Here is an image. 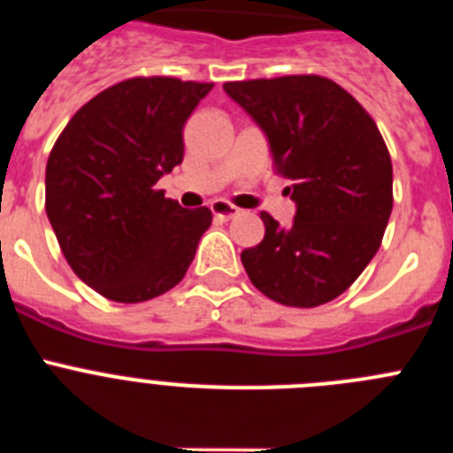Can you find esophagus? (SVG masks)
<instances>
[{
  "label": "esophagus",
  "instance_id": "34e87169",
  "mask_svg": "<svg viewBox=\"0 0 453 453\" xmlns=\"http://www.w3.org/2000/svg\"><path fill=\"white\" fill-rule=\"evenodd\" d=\"M211 211H213L215 218H219V219H231L240 213L238 208L231 206L229 202H224V199H215V202L211 203Z\"/></svg>",
  "mask_w": 453,
  "mask_h": 453
}]
</instances>
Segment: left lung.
I'll use <instances>...</instances> for the list:
<instances>
[{
	"label": "left lung",
	"instance_id": "1",
	"mask_svg": "<svg viewBox=\"0 0 453 453\" xmlns=\"http://www.w3.org/2000/svg\"><path fill=\"white\" fill-rule=\"evenodd\" d=\"M292 181L295 219L261 213L265 238L240 254L251 283L286 306L331 302L361 276L392 213V163L365 108L315 74L224 83Z\"/></svg>",
	"mask_w": 453,
	"mask_h": 453
}]
</instances>
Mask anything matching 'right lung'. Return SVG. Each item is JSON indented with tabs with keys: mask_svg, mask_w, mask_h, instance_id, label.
<instances>
[{
	"mask_svg": "<svg viewBox=\"0 0 453 453\" xmlns=\"http://www.w3.org/2000/svg\"><path fill=\"white\" fill-rule=\"evenodd\" d=\"M213 83L138 77L74 113L45 172V211L65 261L106 299H154L186 276L211 226L154 190L183 161V124Z\"/></svg>",
	"mask_w": 453,
	"mask_h": 453,
	"instance_id": "1",
	"label": "right lung"
}]
</instances>
